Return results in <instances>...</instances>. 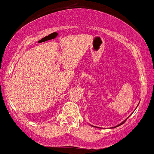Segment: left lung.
Listing matches in <instances>:
<instances>
[{
  "label": "left lung",
  "instance_id": "left-lung-1",
  "mask_svg": "<svg viewBox=\"0 0 154 154\" xmlns=\"http://www.w3.org/2000/svg\"><path fill=\"white\" fill-rule=\"evenodd\" d=\"M127 119H128V118H127ZM127 119H125V120H124V121L122 122H121V123H120V124H119V125H116V126L114 127V128H116V127H119V126H120V125H122V124H124V123L125 122V121H126ZM91 126H93V125H91Z\"/></svg>",
  "mask_w": 154,
  "mask_h": 154
}]
</instances>
